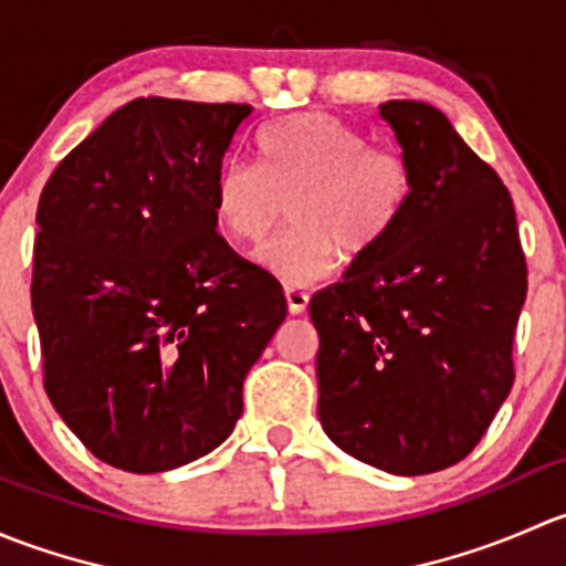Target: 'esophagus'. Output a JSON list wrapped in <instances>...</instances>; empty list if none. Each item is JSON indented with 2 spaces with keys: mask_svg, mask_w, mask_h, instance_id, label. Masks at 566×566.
Wrapping results in <instances>:
<instances>
[{
  "mask_svg": "<svg viewBox=\"0 0 566 566\" xmlns=\"http://www.w3.org/2000/svg\"><path fill=\"white\" fill-rule=\"evenodd\" d=\"M284 301H287V310L290 315H301V312H306V306H310V293L301 287H284Z\"/></svg>",
  "mask_w": 566,
  "mask_h": 566,
  "instance_id": "obj_1",
  "label": "esophagus"
}]
</instances>
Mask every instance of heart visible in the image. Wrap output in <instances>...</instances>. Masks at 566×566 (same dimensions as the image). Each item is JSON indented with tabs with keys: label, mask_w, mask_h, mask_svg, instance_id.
Returning a JSON list of instances; mask_svg holds the SVG:
<instances>
[{
	"label": "heart",
	"mask_w": 566,
	"mask_h": 566,
	"mask_svg": "<svg viewBox=\"0 0 566 566\" xmlns=\"http://www.w3.org/2000/svg\"><path fill=\"white\" fill-rule=\"evenodd\" d=\"M260 167L221 164L210 208L230 241H265L290 205L293 230L254 254L290 282L325 276L339 260L367 254L394 230L413 199V167L394 147L369 139L345 119L301 112L265 125L256 136Z\"/></svg>",
	"instance_id": "obj_1"
}]
</instances>
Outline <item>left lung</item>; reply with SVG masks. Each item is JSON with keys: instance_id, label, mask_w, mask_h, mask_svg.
<instances>
[{"instance_id": "left-lung-1", "label": "left lung", "mask_w": 566, "mask_h": 566, "mask_svg": "<svg viewBox=\"0 0 566 566\" xmlns=\"http://www.w3.org/2000/svg\"><path fill=\"white\" fill-rule=\"evenodd\" d=\"M380 117L413 167V199L310 301L317 416L350 458L419 476L468 458L515 384L528 268L510 191L447 114L389 101Z\"/></svg>"}]
</instances>
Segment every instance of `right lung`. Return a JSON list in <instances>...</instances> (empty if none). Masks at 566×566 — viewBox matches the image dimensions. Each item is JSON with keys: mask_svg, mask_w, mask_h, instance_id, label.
<instances>
[{"mask_svg": "<svg viewBox=\"0 0 566 566\" xmlns=\"http://www.w3.org/2000/svg\"><path fill=\"white\" fill-rule=\"evenodd\" d=\"M249 104L136 98L43 186L32 260L43 386L98 460L158 473L213 452L287 315L219 235L213 177Z\"/></svg>", "mask_w": 566, "mask_h": 566, "instance_id": "right-lung-1", "label": "right lung"}]
</instances>
